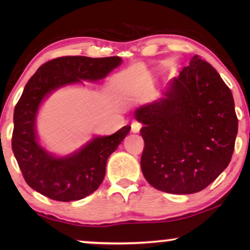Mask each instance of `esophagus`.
I'll return each instance as SVG.
<instances>
[{"instance_id":"1","label":"esophagus","mask_w":250,"mask_h":250,"mask_svg":"<svg viewBox=\"0 0 250 250\" xmlns=\"http://www.w3.org/2000/svg\"><path fill=\"white\" fill-rule=\"evenodd\" d=\"M131 127H132V132H134V133H138L140 129H141V127H142V124L140 122H138V121H134L132 123V125H131Z\"/></svg>"}]
</instances>
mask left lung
I'll use <instances>...</instances> for the list:
<instances>
[{
    "label": "left lung",
    "mask_w": 250,
    "mask_h": 250,
    "mask_svg": "<svg viewBox=\"0 0 250 250\" xmlns=\"http://www.w3.org/2000/svg\"><path fill=\"white\" fill-rule=\"evenodd\" d=\"M145 141L141 169L155 189L174 194L204 190L227 168L238 118L232 92L198 54L165 98L135 111Z\"/></svg>",
    "instance_id": "1"
}]
</instances>
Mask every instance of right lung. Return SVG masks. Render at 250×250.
<instances>
[{
    "label": "right lung",
    "instance_id": "obj_1",
    "mask_svg": "<svg viewBox=\"0 0 250 250\" xmlns=\"http://www.w3.org/2000/svg\"><path fill=\"white\" fill-rule=\"evenodd\" d=\"M122 62L119 57L56 58L43 63L30 77L13 114L12 151L26 183L57 201H74L90 196L105 175L109 156L131 131L126 125L112 135L95 136L78 152L54 157L39 145L35 118L43 99L51 91L82 81L104 78Z\"/></svg>",
    "mask_w": 250,
    "mask_h": 250
}]
</instances>
